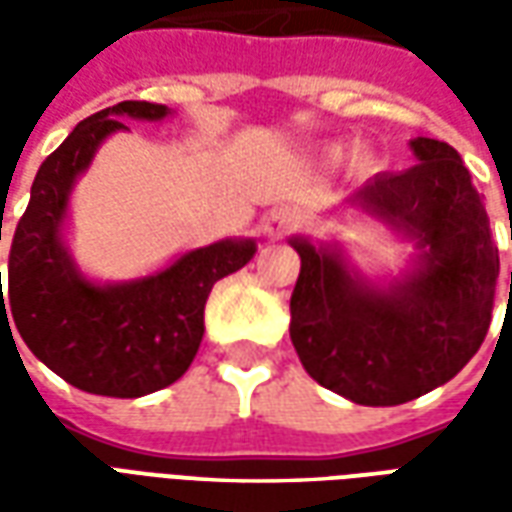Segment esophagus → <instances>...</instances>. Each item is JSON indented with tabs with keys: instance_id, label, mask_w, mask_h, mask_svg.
<instances>
[{
	"instance_id": "obj_1",
	"label": "esophagus",
	"mask_w": 512,
	"mask_h": 512,
	"mask_svg": "<svg viewBox=\"0 0 512 512\" xmlns=\"http://www.w3.org/2000/svg\"><path fill=\"white\" fill-rule=\"evenodd\" d=\"M301 222V213L296 208H288V205H279L274 211L266 213V219H263V233L266 235H288L293 233Z\"/></svg>"
}]
</instances>
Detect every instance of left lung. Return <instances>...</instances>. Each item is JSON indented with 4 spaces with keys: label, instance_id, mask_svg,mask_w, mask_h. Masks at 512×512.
I'll return each mask as SVG.
<instances>
[{
    "label": "left lung",
    "instance_id": "obj_1",
    "mask_svg": "<svg viewBox=\"0 0 512 512\" xmlns=\"http://www.w3.org/2000/svg\"><path fill=\"white\" fill-rule=\"evenodd\" d=\"M411 147L419 164L381 172L348 200L428 249L408 282L381 293L351 279L340 257L293 241V348L310 378L362 406H397L447 384L491 323L499 249L472 175L447 142L417 136Z\"/></svg>",
    "mask_w": 512,
    "mask_h": 512
}]
</instances>
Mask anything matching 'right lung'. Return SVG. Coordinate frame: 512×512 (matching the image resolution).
<instances>
[{"label": "right lung", "mask_w": 512, "mask_h": 512, "mask_svg": "<svg viewBox=\"0 0 512 512\" xmlns=\"http://www.w3.org/2000/svg\"><path fill=\"white\" fill-rule=\"evenodd\" d=\"M167 112L161 104L123 101L73 128L35 175L10 244L7 296L0 277V321L10 329L7 312H13L29 351L93 395L142 397L178 381L200 348L213 282L255 255L252 241H219L183 255L156 277L115 288H98L76 274L60 244L73 178L87 169L106 136L126 128L117 117L161 120Z\"/></svg>", "instance_id": "add662e5"}]
</instances>
